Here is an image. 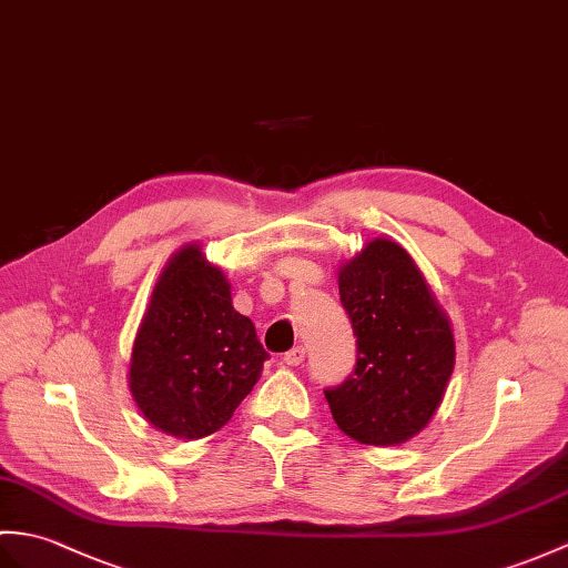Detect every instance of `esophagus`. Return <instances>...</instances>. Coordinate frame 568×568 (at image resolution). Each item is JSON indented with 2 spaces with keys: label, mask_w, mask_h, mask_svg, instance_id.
I'll return each mask as SVG.
<instances>
[{
  "label": "esophagus",
  "mask_w": 568,
  "mask_h": 568,
  "mask_svg": "<svg viewBox=\"0 0 568 568\" xmlns=\"http://www.w3.org/2000/svg\"><path fill=\"white\" fill-rule=\"evenodd\" d=\"M302 361H305V348H302V346L290 348V351L283 355V363L290 365V367H297Z\"/></svg>",
  "instance_id": "1"
}]
</instances>
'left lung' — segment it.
I'll return each mask as SVG.
<instances>
[{"label":"left lung","mask_w":568,"mask_h":568,"mask_svg":"<svg viewBox=\"0 0 568 568\" xmlns=\"http://www.w3.org/2000/svg\"><path fill=\"white\" fill-rule=\"evenodd\" d=\"M358 363L326 389L336 426L363 445L412 440L438 412L455 367L453 326L397 242L377 236L338 266Z\"/></svg>","instance_id":"left-lung-1"}]
</instances>
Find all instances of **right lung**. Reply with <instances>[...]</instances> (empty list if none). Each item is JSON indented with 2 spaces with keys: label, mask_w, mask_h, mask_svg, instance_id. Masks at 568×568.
<instances>
[{
  "label": "right lung",
  "mask_w": 568,
  "mask_h": 568,
  "mask_svg": "<svg viewBox=\"0 0 568 568\" xmlns=\"http://www.w3.org/2000/svg\"><path fill=\"white\" fill-rule=\"evenodd\" d=\"M266 358L252 320L232 307L227 275L201 244H186L152 290L130 353L128 387L148 424L197 440L227 424Z\"/></svg>",
  "instance_id": "obj_1"
}]
</instances>
